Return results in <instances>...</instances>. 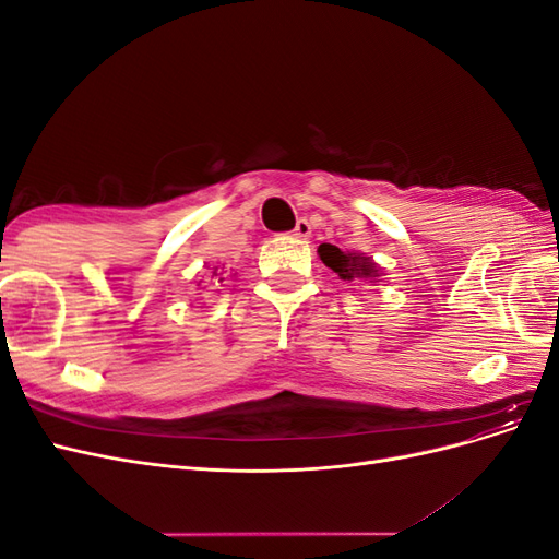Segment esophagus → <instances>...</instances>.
I'll list each match as a JSON object with an SVG mask.
<instances>
[{
    "mask_svg": "<svg viewBox=\"0 0 559 559\" xmlns=\"http://www.w3.org/2000/svg\"><path fill=\"white\" fill-rule=\"evenodd\" d=\"M310 233H312V226H310L308 218H298V224H296V228H294V235H296V238H300V240H308V238H310Z\"/></svg>",
    "mask_w": 559,
    "mask_h": 559,
    "instance_id": "obj_1",
    "label": "esophagus"
}]
</instances>
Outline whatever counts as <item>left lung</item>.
<instances>
[{"label": "left lung", "instance_id": "1", "mask_svg": "<svg viewBox=\"0 0 559 559\" xmlns=\"http://www.w3.org/2000/svg\"><path fill=\"white\" fill-rule=\"evenodd\" d=\"M321 263L326 267H331L333 273H337V277L345 282H380V277L384 275V270L370 259L366 253L359 251H343L337 249L335 245H319L317 249Z\"/></svg>", "mask_w": 559, "mask_h": 559}]
</instances>
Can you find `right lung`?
I'll return each mask as SVG.
<instances>
[{
  "instance_id": "1",
  "label": "right lung",
  "mask_w": 559,
  "mask_h": 559,
  "mask_svg": "<svg viewBox=\"0 0 559 559\" xmlns=\"http://www.w3.org/2000/svg\"><path fill=\"white\" fill-rule=\"evenodd\" d=\"M216 275H222V273H218V267H210V277H216ZM218 282H224V277L218 280ZM195 286H198V289H205V286H202V280Z\"/></svg>"
}]
</instances>
